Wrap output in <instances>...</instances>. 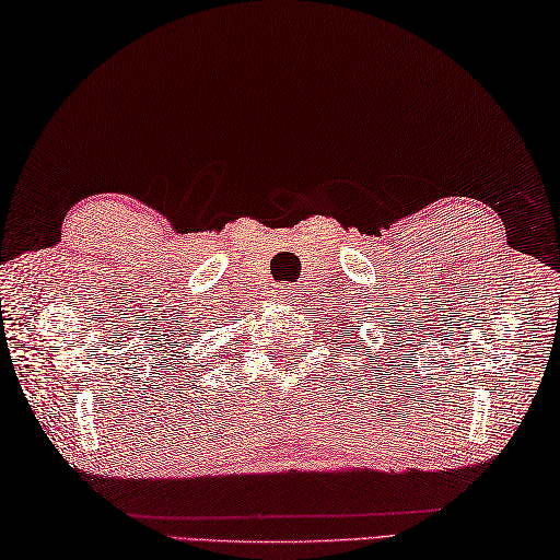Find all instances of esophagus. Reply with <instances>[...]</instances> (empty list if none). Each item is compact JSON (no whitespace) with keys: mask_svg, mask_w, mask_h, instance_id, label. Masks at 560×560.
Instances as JSON below:
<instances>
[{"mask_svg":"<svg viewBox=\"0 0 560 560\" xmlns=\"http://www.w3.org/2000/svg\"><path fill=\"white\" fill-rule=\"evenodd\" d=\"M278 294L282 296L284 302H292V300H294V290H292V288H288V284H284V288H280V290H278Z\"/></svg>","mask_w":560,"mask_h":560,"instance_id":"34e87169","label":"esophagus"}]
</instances>
